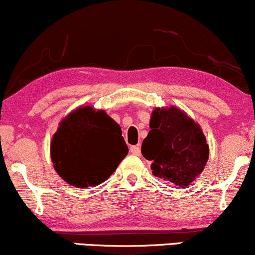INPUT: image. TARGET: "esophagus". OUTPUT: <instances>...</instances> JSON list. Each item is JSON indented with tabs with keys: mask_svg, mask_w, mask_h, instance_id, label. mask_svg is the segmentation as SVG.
I'll list each match as a JSON object with an SVG mask.
<instances>
[{
	"mask_svg": "<svg viewBox=\"0 0 255 255\" xmlns=\"http://www.w3.org/2000/svg\"><path fill=\"white\" fill-rule=\"evenodd\" d=\"M130 151L132 152L133 155H136V156H139V155H140V148H139L138 145H132V146H131Z\"/></svg>",
	"mask_w": 255,
	"mask_h": 255,
	"instance_id": "esophagus-1",
	"label": "esophagus"
}]
</instances>
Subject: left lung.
<instances>
[{"label":"left lung","mask_w":255,"mask_h":255,"mask_svg":"<svg viewBox=\"0 0 255 255\" xmlns=\"http://www.w3.org/2000/svg\"><path fill=\"white\" fill-rule=\"evenodd\" d=\"M142 155L151 162L152 174L176 186H188L204 169L209 145L202 128L176 107L155 109Z\"/></svg>","instance_id":"8db88e82"}]
</instances>
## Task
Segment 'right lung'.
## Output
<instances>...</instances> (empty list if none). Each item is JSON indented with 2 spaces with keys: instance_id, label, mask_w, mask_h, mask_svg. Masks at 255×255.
I'll use <instances>...</instances> for the list:
<instances>
[{
  "instance_id": "add662e5",
  "label": "right lung",
  "mask_w": 255,
  "mask_h": 255,
  "mask_svg": "<svg viewBox=\"0 0 255 255\" xmlns=\"http://www.w3.org/2000/svg\"><path fill=\"white\" fill-rule=\"evenodd\" d=\"M128 152L121 127L91 106L80 107L63 119L51 142L56 172L75 187L104 182Z\"/></svg>"
}]
</instances>
